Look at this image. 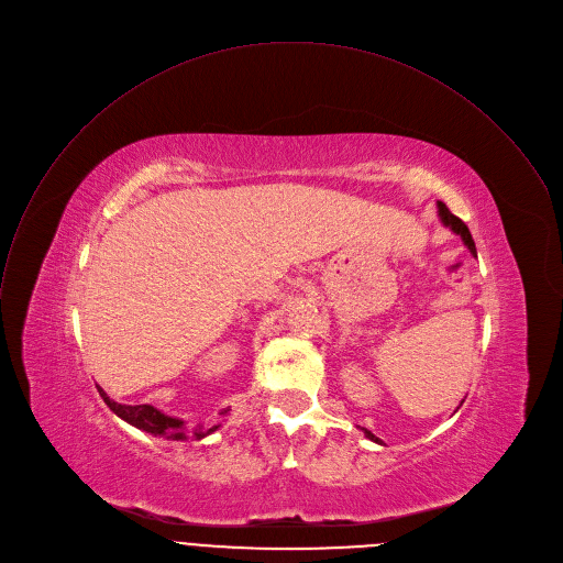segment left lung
Here are the masks:
<instances>
[{
	"instance_id": "obj_1",
	"label": "left lung",
	"mask_w": 563,
	"mask_h": 563,
	"mask_svg": "<svg viewBox=\"0 0 563 563\" xmlns=\"http://www.w3.org/2000/svg\"><path fill=\"white\" fill-rule=\"evenodd\" d=\"M437 206H439V214H441V221L445 223V227H451V229H453L457 235H462V240H464V244L471 249V253H475V255H477V249H475V240H473V235H471V231H468L466 223H464V221H462L457 214H453L451 210H448V206H445L443 201H439ZM364 432H366V437H368V439H373V441L382 443V441H379V439H377V437H375L371 430H366V428H364Z\"/></svg>"
}]
</instances>
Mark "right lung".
<instances>
[{"instance_id": "1", "label": "right lung", "mask_w": 563, "mask_h": 563, "mask_svg": "<svg viewBox=\"0 0 563 563\" xmlns=\"http://www.w3.org/2000/svg\"><path fill=\"white\" fill-rule=\"evenodd\" d=\"M97 390H99V395H101V399L106 401V406L115 412L118 417H122L124 421H129V423H133L135 428H140V430H144V432H151V434H164L166 439H201V437H206V434H210V432H214L219 426H212V428H192V430H188L186 426H184V421L181 419H175V417H168V415H164V412H159L157 408H153V406H148V404H140V406H126V404H118V401H112L99 386H97ZM227 412V410H223Z\"/></svg>"}]
</instances>
